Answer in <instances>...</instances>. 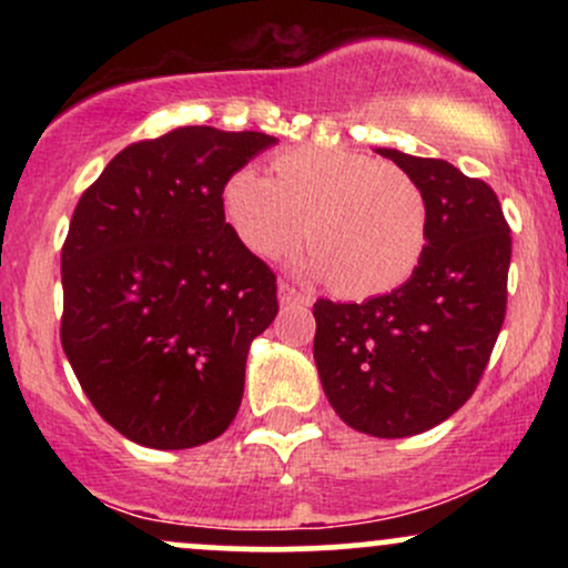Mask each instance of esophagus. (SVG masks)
I'll list each match as a JSON object with an SVG mask.
<instances>
[{
	"label": "esophagus",
	"instance_id": "esophagus-1",
	"mask_svg": "<svg viewBox=\"0 0 568 568\" xmlns=\"http://www.w3.org/2000/svg\"><path fill=\"white\" fill-rule=\"evenodd\" d=\"M277 293H280V304H298V306H310L312 304L310 293H304L302 288H296V285L285 283V280H283V283H280Z\"/></svg>",
	"mask_w": 568,
	"mask_h": 568
}]
</instances>
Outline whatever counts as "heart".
I'll use <instances>...</instances> for the list:
<instances>
[{
	"label": "heart",
	"mask_w": 568,
	"mask_h": 568,
	"mask_svg": "<svg viewBox=\"0 0 568 568\" xmlns=\"http://www.w3.org/2000/svg\"><path fill=\"white\" fill-rule=\"evenodd\" d=\"M275 179L237 168L224 184V213L247 251L280 258L304 240V266L334 280L344 296L368 298L400 288L427 251L429 211L406 171L371 154L298 146L272 160Z\"/></svg>",
	"instance_id": "obj_1"
}]
</instances>
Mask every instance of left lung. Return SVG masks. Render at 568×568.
I'll list each match as a JSON object with an SVG mask.
<instances>
[{
  "instance_id": "left-lung-1",
  "label": "left lung",
  "mask_w": 568,
  "mask_h": 568,
  "mask_svg": "<svg viewBox=\"0 0 568 568\" xmlns=\"http://www.w3.org/2000/svg\"><path fill=\"white\" fill-rule=\"evenodd\" d=\"M419 184L429 237L400 288L363 304L317 298L325 397L357 433L408 438L470 400L507 312L513 240L494 189L446 160L376 149Z\"/></svg>"
}]
</instances>
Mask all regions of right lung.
<instances>
[{"label":"right lung","mask_w":568,"mask_h":568,"mask_svg":"<svg viewBox=\"0 0 568 568\" xmlns=\"http://www.w3.org/2000/svg\"><path fill=\"white\" fill-rule=\"evenodd\" d=\"M275 139L192 125L130 143L82 192L61 251V344L128 440L192 448L243 400L277 277L224 216V184Z\"/></svg>","instance_id":"1"}]
</instances>
